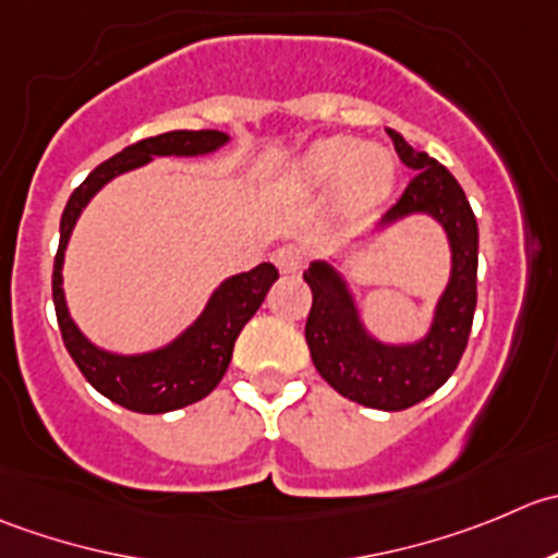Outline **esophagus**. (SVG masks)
<instances>
[{"instance_id":"obj_1","label":"esophagus","mask_w":558,"mask_h":558,"mask_svg":"<svg viewBox=\"0 0 558 558\" xmlns=\"http://www.w3.org/2000/svg\"><path fill=\"white\" fill-rule=\"evenodd\" d=\"M274 263L281 274H298L303 266V252L298 246H281L274 255Z\"/></svg>"}]
</instances>
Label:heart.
I'll return each instance as SVG.
<instances>
[{"label": "heart", "instance_id": "heart-1", "mask_svg": "<svg viewBox=\"0 0 558 558\" xmlns=\"http://www.w3.org/2000/svg\"><path fill=\"white\" fill-rule=\"evenodd\" d=\"M396 165L385 148L361 146L352 137L319 141L287 170L292 192L314 195L339 184V201L347 211H368L390 192Z\"/></svg>", "mask_w": 558, "mask_h": 558}]
</instances>
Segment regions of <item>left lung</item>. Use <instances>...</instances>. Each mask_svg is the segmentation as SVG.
<instances>
[{"label":"left lung","mask_w":558,"mask_h":558,"mask_svg":"<svg viewBox=\"0 0 558 558\" xmlns=\"http://www.w3.org/2000/svg\"><path fill=\"white\" fill-rule=\"evenodd\" d=\"M388 135L415 175L399 203L361 239V246L410 217H432L442 228L450 246V277L426 333L412 341L379 339L363 319L361 303L341 271V257L312 260L303 281L312 287L306 344L319 377L344 399L399 412L442 388L464 355L477 306V222L464 190L445 165L415 151L396 130Z\"/></svg>","instance_id":"obj_1"}]
</instances>
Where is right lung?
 <instances>
[{"mask_svg": "<svg viewBox=\"0 0 558 558\" xmlns=\"http://www.w3.org/2000/svg\"><path fill=\"white\" fill-rule=\"evenodd\" d=\"M228 132L219 130H175L146 137L97 165L64 206L62 225H59V252L53 260V306H57L59 330L75 366L89 379L92 388L124 410L162 415L206 399L228 372L235 339L255 317L263 298L279 279V271L271 263H260L252 271L222 279L195 323L186 325L175 339L154 350L126 355L94 344L70 314L62 277L70 235L92 197L116 175L143 168L154 162V157H206L228 146Z\"/></svg>", "mask_w": 558, "mask_h": 558, "instance_id": "add662e5", "label": "right lung"}]
</instances>
